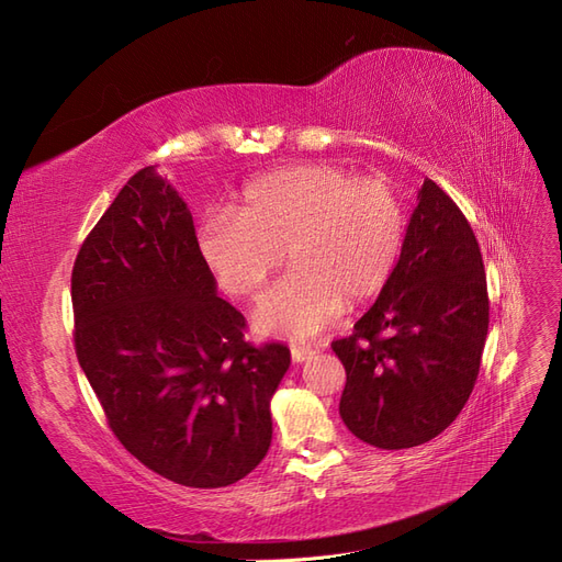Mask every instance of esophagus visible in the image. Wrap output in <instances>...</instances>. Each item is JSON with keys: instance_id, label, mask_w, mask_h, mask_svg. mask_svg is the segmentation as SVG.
I'll return each mask as SVG.
<instances>
[{"instance_id": "1", "label": "esophagus", "mask_w": 562, "mask_h": 562, "mask_svg": "<svg viewBox=\"0 0 562 562\" xmlns=\"http://www.w3.org/2000/svg\"><path fill=\"white\" fill-rule=\"evenodd\" d=\"M313 348H306V346H292V360L294 362H306L311 356H313Z\"/></svg>"}]
</instances>
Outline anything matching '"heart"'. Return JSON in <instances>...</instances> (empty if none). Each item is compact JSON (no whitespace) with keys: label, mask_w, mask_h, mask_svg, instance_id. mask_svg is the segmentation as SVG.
<instances>
[{"label":"heart","mask_w":562,"mask_h":562,"mask_svg":"<svg viewBox=\"0 0 562 562\" xmlns=\"http://www.w3.org/2000/svg\"><path fill=\"white\" fill-rule=\"evenodd\" d=\"M403 200L381 179L308 162L259 176L233 212L200 226V249L223 290L251 301L286 251L292 272L256 308L263 334L292 339L325 329L348 303L379 294L405 245Z\"/></svg>","instance_id":"1"}]
</instances>
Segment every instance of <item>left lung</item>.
I'll return each instance as SVG.
<instances>
[{"label":"left lung","mask_w":562,"mask_h":562,"mask_svg":"<svg viewBox=\"0 0 562 562\" xmlns=\"http://www.w3.org/2000/svg\"><path fill=\"white\" fill-rule=\"evenodd\" d=\"M416 200L391 280L352 334L331 344L346 367L341 419L379 450L424 445L457 419L490 325L471 223L430 179Z\"/></svg>","instance_id":"1"}]
</instances>
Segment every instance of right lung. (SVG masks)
Wrapping results in <instances>:
<instances>
[{
  "instance_id": "1",
  "label": "right lung",
  "mask_w": 562,
  "mask_h": 562,
  "mask_svg": "<svg viewBox=\"0 0 562 562\" xmlns=\"http://www.w3.org/2000/svg\"><path fill=\"white\" fill-rule=\"evenodd\" d=\"M75 350L117 440L186 487H226L259 467L284 344L245 341V315L216 296L183 198L136 171L72 268Z\"/></svg>"
}]
</instances>
